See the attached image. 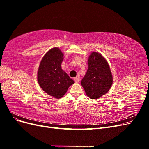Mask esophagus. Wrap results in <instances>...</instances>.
I'll list each match as a JSON object with an SVG mask.
<instances>
[{"label": "esophagus", "mask_w": 149, "mask_h": 149, "mask_svg": "<svg viewBox=\"0 0 149 149\" xmlns=\"http://www.w3.org/2000/svg\"><path fill=\"white\" fill-rule=\"evenodd\" d=\"M74 81L76 83H78L79 81V77H76V78H74Z\"/></svg>", "instance_id": "obj_1"}]
</instances>
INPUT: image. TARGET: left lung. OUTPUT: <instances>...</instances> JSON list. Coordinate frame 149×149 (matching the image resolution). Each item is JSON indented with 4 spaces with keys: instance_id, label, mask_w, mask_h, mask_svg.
Returning a JSON list of instances; mask_svg holds the SVG:
<instances>
[{
    "instance_id": "left-lung-1",
    "label": "left lung",
    "mask_w": 149,
    "mask_h": 149,
    "mask_svg": "<svg viewBox=\"0 0 149 149\" xmlns=\"http://www.w3.org/2000/svg\"><path fill=\"white\" fill-rule=\"evenodd\" d=\"M113 78L106 60L100 53L93 52L88 60V70L81 81L86 95L97 100L104 95L111 88Z\"/></svg>"
}]
</instances>
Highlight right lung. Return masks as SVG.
<instances>
[{"label": "right lung", "instance_id": "right-lung-1", "mask_svg": "<svg viewBox=\"0 0 149 149\" xmlns=\"http://www.w3.org/2000/svg\"><path fill=\"white\" fill-rule=\"evenodd\" d=\"M64 54L59 48H53L43 57L38 70L39 85L48 95L60 99L66 94L68 88L74 83L61 69Z\"/></svg>", "mask_w": 149, "mask_h": 149}]
</instances>
